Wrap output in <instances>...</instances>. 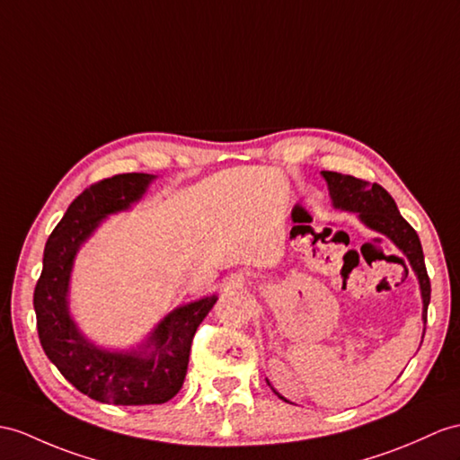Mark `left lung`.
Here are the masks:
<instances>
[{"label":"left lung","instance_id":"8db88e82","mask_svg":"<svg viewBox=\"0 0 460 460\" xmlns=\"http://www.w3.org/2000/svg\"><path fill=\"white\" fill-rule=\"evenodd\" d=\"M326 177L333 207L353 210L359 218L380 234H385L398 248L406 253L413 271H416L423 298V322H428V306L431 298V283L423 261V250L418 232L400 215V210L385 187L368 183L365 179L343 175L338 172H322ZM283 398V396H279ZM285 400V398H283Z\"/></svg>","mask_w":460,"mask_h":460}]
</instances>
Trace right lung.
<instances>
[{
  "label": "right lung",
  "instance_id": "1",
  "mask_svg": "<svg viewBox=\"0 0 460 460\" xmlns=\"http://www.w3.org/2000/svg\"><path fill=\"white\" fill-rule=\"evenodd\" d=\"M152 179L150 173H120L77 195L44 245L42 273L32 296L39 340L49 359L84 394L115 406L164 404L177 394L195 332L217 302L212 295L173 310L146 345L128 353L99 349L72 322L66 296L77 248L107 215L137 203Z\"/></svg>",
  "mask_w": 460,
  "mask_h": 460
}]
</instances>
